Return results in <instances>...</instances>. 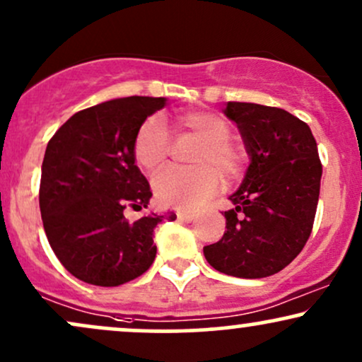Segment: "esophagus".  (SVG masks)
Here are the masks:
<instances>
[{
  "label": "esophagus",
  "mask_w": 362,
  "mask_h": 362,
  "mask_svg": "<svg viewBox=\"0 0 362 362\" xmlns=\"http://www.w3.org/2000/svg\"><path fill=\"white\" fill-rule=\"evenodd\" d=\"M177 217L180 221H192L195 219V212L192 211H184V209H178L177 211Z\"/></svg>",
  "instance_id": "34e87169"
}]
</instances>
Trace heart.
<instances>
[{
  "label": "heart",
  "mask_w": 362,
  "mask_h": 362,
  "mask_svg": "<svg viewBox=\"0 0 362 362\" xmlns=\"http://www.w3.org/2000/svg\"><path fill=\"white\" fill-rule=\"evenodd\" d=\"M182 129L200 139L192 156L197 167H170L153 180L155 197L162 206L197 207L219 189V171L228 180L238 178L245 170L246 153L230 139V126L224 117L209 111H185L177 117ZM170 139L160 117L151 116L139 126L133 141V155L145 172L155 173L168 158Z\"/></svg>",
  "instance_id": "heart-1"
}]
</instances>
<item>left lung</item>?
I'll return each mask as SVG.
<instances>
[{
    "label": "left lung",
    "instance_id": "obj_1",
    "mask_svg": "<svg viewBox=\"0 0 362 362\" xmlns=\"http://www.w3.org/2000/svg\"><path fill=\"white\" fill-rule=\"evenodd\" d=\"M251 163L224 212L226 230L204 246L212 268L238 278L281 272L310 238L320 194L322 163L307 123L280 107L228 103Z\"/></svg>",
    "mask_w": 362,
    "mask_h": 362
}]
</instances>
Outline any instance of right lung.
I'll list each match as a JSON object with an SVG mask.
<instances>
[{
	"mask_svg": "<svg viewBox=\"0 0 362 362\" xmlns=\"http://www.w3.org/2000/svg\"><path fill=\"white\" fill-rule=\"evenodd\" d=\"M165 101L132 95L87 107L69 117L47 145L38 194L43 229L64 268L82 281L123 285L153 263V230L163 216L129 221L124 211H141L150 202L133 141Z\"/></svg>",
	"mask_w": 362,
	"mask_h": 362,
	"instance_id": "1",
	"label": "right lung"
}]
</instances>
